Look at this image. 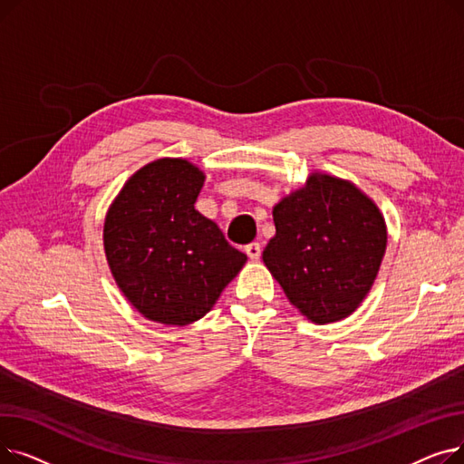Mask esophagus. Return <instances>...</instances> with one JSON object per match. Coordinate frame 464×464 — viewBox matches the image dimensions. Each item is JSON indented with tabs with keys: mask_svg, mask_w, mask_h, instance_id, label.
Segmentation results:
<instances>
[{
	"mask_svg": "<svg viewBox=\"0 0 464 464\" xmlns=\"http://www.w3.org/2000/svg\"><path fill=\"white\" fill-rule=\"evenodd\" d=\"M245 252H246V256H248L252 261H257L259 256H261V245H259V242H252V245H248V246L245 248Z\"/></svg>",
	"mask_w": 464,
	"mask_h": 464,
	"instance_id": "1",
	"label": "esophagus"
}]
</instances>
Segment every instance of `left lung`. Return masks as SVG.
I'll return each instance as SVG.
<instances>
[{
    "mask_svg": "<svg viewBox=\"0 0 464 464\" xmlns=\"http://www.w3.org/2000/svg\"><path fill=\"white\" fill-rule=\"evenodd\" d=\"M263 250L285 297L315 324L344 320L369 294L385 254L378 207L352 182L312 173L273 208Z\"/></svg>",
    "mask_w": 464,
    "mask_h": 464,
    "instance_id": "obj_1",
    "label": "left lung"
}]
</instances>
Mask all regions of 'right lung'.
<instances>
[{"mask_svg": "<svg viewBox=\"0 0 464 464\" xmlns=\"http://www.w3.org/2000/svg\"><path fill=\"white\" fill-rule=\"evenodd\" d=\"M203 182L186 160L152 161L126 182L105 218L111 273L152 322H198L246 263L212 219L195 210Z\"/></svg>", "mask_w": 464, "mask_h": 464, "instance_id": "add662e5", "label": "right lung"}]
</instances>
